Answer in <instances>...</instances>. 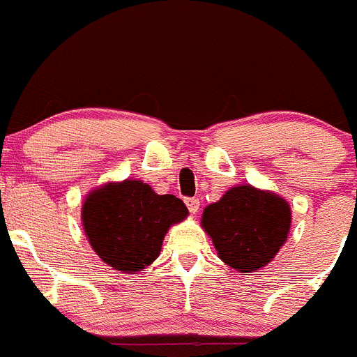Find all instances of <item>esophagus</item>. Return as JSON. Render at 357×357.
<instances>
[{"instance_id": "1", "label": "esophagus", "mask_w": 357, "mask_h": 357, "mask_svg": "<svg viewBox=\"0 0 357 357\" xmlns=\"http://www.w3.org/2000/svg\"><path fill=\"white\" fill-rule=\"evenodd\" d=\"M185 205H188L189 212L196 213L199 210V199L198 198H185Z\"/></svg>"}]
</instances>
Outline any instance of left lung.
I'll return each mask as SVG.
<instances>
[{
  "label": "left lung",
  "mask_w": 357,
  "mask_h": 357,
  "mask_svg": "<svg viewBox=\"0 0 357 357\" xmlns=\"http://www.w3.org/2000/svg\"><path fill=\"white\" fill-rule=\"evenodd\" d=\"M205 231L219 257L235 270L249 271L270 263L291 227V208L273 192L238 185L203 210Z\"/></svg>",
  "instance_id": "obj_1"
}]
</instances>
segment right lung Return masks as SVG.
<instances>
[{"mask_svg":"<svg viewBox=\"0 0 357 357\" xmlns=\"http://www.w3.org/2000/svg\"><path fill=\"white\" fill-rule=\"evenodd\" d=\"M188 213L181 198L155 195L142 181H124L91 192L82 222L94 252L115 270L131 273L159 256L168 227Z\"/></svg>","mask_w":357,"mask_h":357,"instance_id":"right-lung-1","label":"right lung"}]
</instances>
